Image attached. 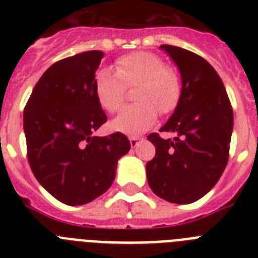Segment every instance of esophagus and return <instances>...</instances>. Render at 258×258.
Instances as JSON below:
<instances>
[{"mask_svg": "<svg viewBox=\"0 0 258 258\" xmlns=\"http://www.w3.org/2000/svg\"><path fill=\"white\" fill-rule=\"evenodd\" d=\"M140 141H141L140 137H131V138H129V142H131L132 149L137 147V146H138V143H140Z\"/></svg>", "mask_w": 258, "mask_h": 258, "instance_id": "esophagus-1", "label": "esophagus"}]
</instances>
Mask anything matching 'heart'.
I'll return each instance as SVG.
<instances>
[{"mask_svg": "<svg viewBox=\"0 0 258 258\" xmlns=\"http://www.w3.org/2000/svg\"><path fill=\"white\" fill-rule=\"evenodd\" d=\"M116 72L102 68L95 74L94 93L108 112L121 106L126 86L136 85V103L125 106L111 122L113 131L137 136L152 126L159 112L174 111L181 98V81L173 68L166 67L152 52L134 51L116 59Z\"/></svg>", "mask_w": 258, "mask_h": 258, "instance_id": "1", "label": "heart"}]
</instances>
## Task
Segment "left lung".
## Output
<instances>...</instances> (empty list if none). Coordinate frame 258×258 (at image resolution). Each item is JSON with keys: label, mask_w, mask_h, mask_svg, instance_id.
I'll return each mask as SVG.
<instances>
[{"label": "left lung", "mask_w": 258, "mask_h": 258, "mask_svg": "<svg viewBox=\"0 0 258 258\" xmlns=\"http://www.w3.org/2000/svg\"><path fill=\"white\" fill-rule=\"evenodd\" d=\"M179 70L178 106L160 132L147 137L156 154L146 164L150 187L175 204H190L217 183L229 160L234 115L222 80L204 58L172 45H161Z\"/></svg>", "instance_id": "obj_1"}]
</instances>
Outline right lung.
I'll list each match as a JSON object with an SVG mask.
<instances>
[{"label":"right lung","instance_id":"add662e5","mask_svg":"<svg viewBox=\"0 0 258 258\" xmlns=\"http://www.w3.org/2000/svg\"><path fill=\"white\" fill-rule=\"evenodd\" d=\"M103 55L92 50L54 63L24 108L29 166L41 186L67 206H83L106 192L118 159L131 150L122 133L94 136L107 121L94 93Z\"/></svg>","mask_w":258,"mask_h":258}]
</instances>
